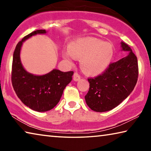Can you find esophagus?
<instances>
[{"mask_svg":"<svg viewBox=\"0 0 151 151\" xmlns=\"http://www.w3.org/2000/svg\"><path fill=\"white\" fill-rule=\"evenodd\" d=\"M81 76H80V75L78 73H74V75H73V80L75 81H78L81 79Z\"/></svg>","mask_w":151,"mask_h":151,"instance_id":"esophagus-1","label":"esophagus"}]
</instances>
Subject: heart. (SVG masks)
<instances>
[{
    "instance_id": "1",
    "label": "heart",
    "mask_w": 151,
    "mask_h": 151,
    "mask_svg": "<svg viewBox=\"0 0 151 151\" xmlns=\"http://www.w3.org/2000/svg\"><path fill=\"white\" fill-rule=\"evenodd\" d=\"M113 52L111 43L86 37L73 42L70 50L65 52L64 56L68 61L75 57H82L81 65L83 70L88 74H96L105 69L112 59Z\"/></svg>"
}]
</instances>
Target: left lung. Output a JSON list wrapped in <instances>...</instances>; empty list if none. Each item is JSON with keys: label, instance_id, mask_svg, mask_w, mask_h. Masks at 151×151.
<instances>
[{"label": "left lung", "instance_id": "1", "mask_svg": "<svg viewBox=\"0 0 151 151\" xmlns=\"http://www.w3.org/2000/svg\"><path fill=\"white\" fill-rule=\"evenodd\" d=\"M127 57L115 63L96 77L88 78L90 87L85 96L86 104L96 112H105L121 104L133 91L139 76L137 58L129 45L121 42Z\"/></svg>", "mask_w": 151, "mask_h": 151}]
</instances>
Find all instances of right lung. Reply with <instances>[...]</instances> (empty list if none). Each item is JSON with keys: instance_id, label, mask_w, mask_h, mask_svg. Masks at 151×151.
<instances>
[{"instance_id": "right-lung-1", "label": "right lung", "mask_w": 151, "mask_h": 151, "mask_svg": "<svg viewBox=\"0 0 151 151\" xmlns=\"http://www.w3.org/2000/svg\"><path fill=\"white\" fill-rule=\"evenodd\" d=\"M45 33V30H35L18 42L12 65L11 81L17 96L27 106L38 112L50 111L57 105L74 73L54 69L45 75L36 76L24 70L20 58L22 42L33 35Z\"/></svg>"}]
</instances>
